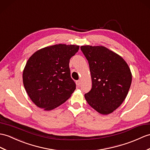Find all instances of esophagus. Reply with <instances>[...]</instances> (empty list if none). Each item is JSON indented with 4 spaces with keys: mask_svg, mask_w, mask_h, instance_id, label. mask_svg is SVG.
Instances as JSON below:
<instances>
[{
    "mask_svg": "<svg viewBox=\"0 0 150 150\" xmlns=\"http://www.w3.org/2000/svg\"><path fill=\"white\" fill-rule=\"evenodd\" d=\"M76 84L78 87L81 86V81H80V80H79V81H76Z\"/></svg>",
    "mask_w": 150,
    "mask_h": 150,
    "instance_id": "esophagus-1",
    "label": "esophagus"
}]
</instances>
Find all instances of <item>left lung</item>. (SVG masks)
Segmentation results:
<instances>
[{
    "label": "left lung",
    "instance_id": "8db88e82",
    "mask_svg": "<svg viewBox=\"0 0 150 150\" xmlns=\"http://www.w3.org/2000/svg\"><path fill=\"white\" fill-rule=\"evenodd\" d=\"M88 61L92 88L85 94L89 105L102 114H109L123 102L132 83L127 63L119 55L102 46L81 47Z\"/></svg>",
    "mask_w": 150,
    "mask_h": 150
}]
</instances>
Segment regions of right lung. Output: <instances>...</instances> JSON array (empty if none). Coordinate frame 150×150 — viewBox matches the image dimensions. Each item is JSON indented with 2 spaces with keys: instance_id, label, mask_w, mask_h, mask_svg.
I'll use <instances>...</instances> for the list:
<instances>
[{
  "instance_id": "1",
  "label": "right lung",
  "mask_w": 150,
  "mask_h": 150,
  "mask_svg": "<svg viewBox=\"0 0 150 150\" xmlns=\"http://www.w3.org/2000/svg\"><path fill=\"white\" fill-rule=\"evenodd\" d=\"M79 46L59 44L40 49L27 61L23 82L34 103L50 110L64 103L76 89L71 77L69 59Z\"/></svg>"
}]
</instances>
